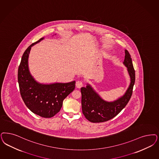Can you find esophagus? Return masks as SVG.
I'll list each match as a JSON object with an SVG mask.
<instances>
[{"instance_id":"obj_1","label":"esophagus","mask_w":159,"mask_h":159,"mask_svg":"<svg viewBox=\"0 0 159 159\" xmlns=\"http://www.w3.org/2000/svg\"><path fill=\"white\" fill-rule=\"evenodd\" d=\"M76 86L77 88L80 89V88H82L83 86V83L81 81H78L76 83Z\"/></svg>"}]
</instances>
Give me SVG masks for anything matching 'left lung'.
Instances as JSON below:
<instances>
[{
    "instance_id": "1",
    "label": "left lung",
    "mask_w": 159,
    "mask_h": 159,
    "mask_svg": "<svg viewBox=\"0 0 159 159\" xmlns=\"http://www.w3.org/2000/svg\"><path fill=\"white\" fill-rule=\"evenodd\" d=\"M123 65L130 77V83L125 94L112 102L102 99L92 86L87 83L86 88H81L83 113L88 120L92 123H100L109 120L117 115L125 108L131 98L135 82V71L131 56L127 50Z\"/></svg>"
}]
</instances>
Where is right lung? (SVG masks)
I'll return each instance as SVG.
<instances>
[{
    "label": "right lung",
    "instance_id": "add662e5",
    "mask_svg": "<svg viewBox=\"0 0 159 159\" xmlns=\"http://www.w3.org/2000/svg\"><path fill=\"white\" fill-rule=\"evenodd\" d=\"M43 39L32 44L24 52L18 69V83L22 99L28 109L37 115L50 118L60 111L63 100L74 90L76 82L43 84L31 75L28 64L30 51L33 45Z\"/></svg>",
    "mask_w": 159,
    "mask_h": 159
}]
</instances>
